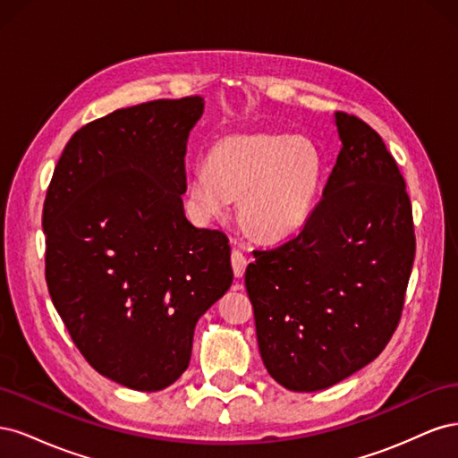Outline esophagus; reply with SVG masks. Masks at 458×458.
Returning a JSON list of instances; mask_svg holds the SVG:
<instances>
[{"mask_svg": "<svg viewBox=\"0 0 458 458\" xmlns=\"http://www.w3.org/2000/svg\"><path fill=\"white\" fill-rule=\"evenodd\" d=\"M231 266H233L234 276H237V279H241V276H242L244 271H246V266H248L246 254H242L241 250H237V248H234V250L231 252Z\"/></svg>", "mask_w": 458, "mask_h": 458, "instance_id": "34e87169", "label": "esophagus"}]
</instances>
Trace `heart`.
I'll list each match as a JSON object with an SVG mask.
<instances>
[{
	"label": "heart",
	"mask_w": 458,
	"mask_h": 458,
	"mask_svg": "<svg viewBox=\"0 0 458 458\" xmlns=\"http://www.w3.org/2000/svg\"><path fill=\"white\" fill-rule=\"evenodd\" d=\"M323 157L301 135L225 137L189 179V208L200 221L224 217L239 197L244 229L261 241L296 233L313 212L321 189Z\"/></svg>",
	"instance_id": "obj_1"
}]
</instances>
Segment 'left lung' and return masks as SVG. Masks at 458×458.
I'll return each instance as SVG.
<instances>
[{
  "label": "left lung",
  "mask_w": 458,
  "mask_h": 458,
  "mask_svg": "<svg viewBox=\"0 0 458 458\" xmlns=\"http://www.w3.org/2000/svg\"><path fill=\"white\" fill-rule=\"evenodd\" d=\"M323 197L300 233L254 250L244 284L259 353L293 392H317L377 359L394 336L417 250L395 158L355 114Z\"/></svg>",
  "instance_id": "8db88e82"
}]
</instances>
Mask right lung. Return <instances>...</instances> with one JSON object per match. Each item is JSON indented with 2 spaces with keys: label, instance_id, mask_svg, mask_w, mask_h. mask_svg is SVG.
<instances>
[{
  "label": "right lung",
  "instance_id": "obj_1",
  "mask_svg": "<svg viewBox=\"0 0 458 458\" xmlns=\"http://www.w3.org/2000/svg\"><path fill=\"white\" fill-rule=\"evenodd\" d=\"M202 97L118 108L78 130L44 202L46 281L86 361L158 392L189 367L199 317L233 283L224 231L185 217V150Z\"/></svg>",
  "mask_w": 458,
  "mask_h": 458
}]
</instances>
